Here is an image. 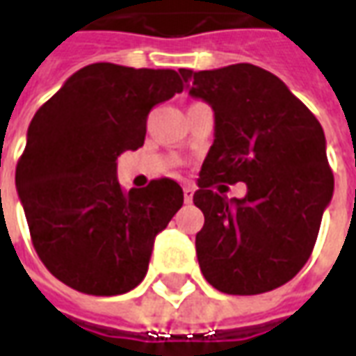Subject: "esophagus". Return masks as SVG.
<instances>
[{"label":"esophagus","mask_w":356,"mask_h":356,"mask_svg":"<svg viewBox=\"0 0 356 356\" xmlns=\"http://www.w3.org/2000/svg\"><path fill=\"white\" fill-rule=\"evenodd\" d=\"M183 194H185L186 204H191V202H193V196H194V186L193 185L183 186Z\"/></svg>","instance_id":"obj_1"}]
</instances>
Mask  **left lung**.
Segmentation results:
<instances>
[{
    "instance_id": "left-lung-1",
    "label": "left lung",
    "mask_w": 356,
    "mask_h": 356,
    "mask_svg": "<svg viewBox=\"0 0 356 356\" xmlns=\"http://www.w3.org/2000/svg\"><path fill=\"white\" fill-rule=\"evenodd\" d=\"M179 72L188 95L216 114V139L193 198L204 213L196 234L202 275L231 296L275 290L311 257L334 194L322 125L259 66ZM240 180L248 186L244 199L218 194L225 182Z\"/></svg>"
}]
</instances>
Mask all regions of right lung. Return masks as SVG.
I'll use <instances>...</instances> for the list:
<instances>
[{"mask_svg": "<svg viewBox=\"0 0 356 356\" xmlns=\"http://www.w3.org/2000/svg\"><path fill=\"white\" fill-rule=\"evenodd\" d=\"M181 91L175 70L95 63L32 118L15 183L35 252L66 286L120 296L147 275L156 234L183 206V188L162 177L124 191L116 160L143 147L148 112Z\"/></svg>", "mask_w": 356, "mask_h": 356, "instance_id": "obj_1", "label": "right lung"}]
</instances>
